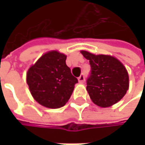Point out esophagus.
I'll return each instance as SVG.
<instances>
[{"label": "esophagus", "mask_w": 145, "mask_h": 145, "mask_svg": "<svg viewBox=\"0 0 145 145\" xmlns=\"http://www.w3.org/2000/svg\"><path fill=\"white\" fill-rule=\"evenodd\" d=\"M78 80H79L80 83H84V81H85V75H84V74H81L80 75V77L78 78Z\"/></svg>", "instance_id": "esophagus-1"}]
</instances>
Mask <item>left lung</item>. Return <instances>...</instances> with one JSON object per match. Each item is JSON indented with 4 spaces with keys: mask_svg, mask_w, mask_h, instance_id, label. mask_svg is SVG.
Wrapping results in <instances>:
<instances>
[{
    "mask_svg": "<svg viewBox=\"0 0 145 145\" xmlns=\"http://www.w3.org/2000/svg\"><path fill=\"white\" fill-rule=\"evenodd\" d=\"M89 60L91 73L86 80V90L96 105L110 106L120 101L129 89V74L123 65L109 55H95L81 51Z\"/></svg>",
    "mask_w": 145,
    "mask_h": 145,
    "instance_id": "1",
    "label": "left lung"
}]
</instances>
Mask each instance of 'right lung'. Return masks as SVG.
Listing matches in <instances>:
<instances>
[{
    "label": "right lung",
    "mask_w": 145,
    "mask_h": 145,
    "mask_svg": "<svg viewBox=\"0 0 145 145\" xmlns=\"http://www.w3.org/2000/svg\"><path fill=\"white\" fill-rule=\"evenodd\" d=\"M66 55L57 51L44 54L27 74L33 98L48 108H59L69 101L78 80L65 63Z\"/></svg>",
    "instance_id": "add662e5"
}]
</instances>
